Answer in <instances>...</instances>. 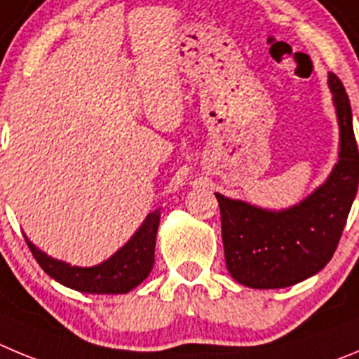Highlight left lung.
Wrapping results in <instances>:
<instances>
[{
  "mask_svg": "<svg viewBox=\"0 0 359 359\" xmlns=\"http://www.w3.org/2000/svg\"><path fill=\"white\" fill-rule=\"evenodd\" d=\"M340 123V159L329 179L299 205L263 211L216 193L229 272L248 288H286L320 272L344 232L359 182V151L345 87L329 75Z\"/></svg>",
  "mask_w": 359,
  "mask_h": 359,
  "instance_id": "1",
  "label": "left lung"
}]
</instances>
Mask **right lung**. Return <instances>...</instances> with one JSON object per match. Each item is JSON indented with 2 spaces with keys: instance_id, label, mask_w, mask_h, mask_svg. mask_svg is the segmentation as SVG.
I'll list each match as a JSON object with an SVG mask.
<instances>
[{
  "instance_id": "right-lung-1",
  "label": "right lung",
  "mask_w": 359,
  "mask_h": 359,
  "mask_svg": "<svg viewBox=\"0 0 359 359\" xmlns=\"http://www.w3.org/2000/svg\"><path fill=\"white\" fill-rule=\"evenodd\" d=\"M161 209L147 216L140 231L132 236V240L118 250L111 259L98 266L79 268L57 261L39 250L27 240L32 256L44 272L60 284L83 293H127L137 284L143 283L151 272L156 259V236L159 227Z\"/></svg>"
}]
</instances>
